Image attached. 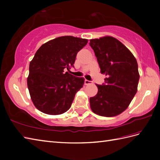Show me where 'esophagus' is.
Returning <instances> with one entry per match:
<instances>
[{
	"label": "esophagus",
	"mask_w": 160,
	"mask_h": 160,
	"mask_svg": "<svg viewBox=\"0 0 160 160\" xmlns=\"http://www.w3.org/2000/svg\"><path fill=\"white\" fill-rule=\"evenodd\" d=\"M91 84V81L88 80H84V84H85V85H88V84Z\"/></svg>",
	"instance_id": "obj_1"
}]
</instances>
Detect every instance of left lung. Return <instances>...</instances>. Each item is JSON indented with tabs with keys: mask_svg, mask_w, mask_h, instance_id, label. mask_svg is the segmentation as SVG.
<instances>
[{
	"mask_svg": "<svg viewBox=\"0 0 160 160\" xmlns=\"http://www.w3.org/2000/svg\"><path fill=\"white\" fill-rule=\"evenodd\" d=\"M101 73L107 76L97 94L90 98L96 114L113 117L124 111L138 91L140 79L137 60L127 47L112 36L91 39Z\"/></svg>",
	"mask_w": 160,
	"mask_h": 160,
	"instance_id": "obj_1",
	"label": "left lung"
}]
</instances>
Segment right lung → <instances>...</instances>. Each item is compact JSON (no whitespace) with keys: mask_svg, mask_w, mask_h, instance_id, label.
Instances as JSON below:
<instances>
[{"mask_svg":"<svg viewBox=\"0 0 160 160\" xmlns=\"http://www.w3.org/2000/svg\"><path fill=\"white\" fill-rule=\"evenodd\" d=\"M87 42V39L61 36L37 50L29 63L28 78L30 96L37 109L48 115H60L69 109L84 78L75 77L67 70L73 67L78 52Z\"/></svg>","mask_w":160,"mask_h":160,"instance_id":"obj_1","label":"right lung"}]
</instances>
